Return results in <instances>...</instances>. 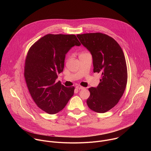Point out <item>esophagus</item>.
<instances>
[{
  "instance_id": "obj_1",
  "label": "esophagus",
  "mask_w": 151,
  "mask_h": 151,
  "mask_svg": "<svg viewBox=\"0 0 151 151\" xmlns=\"http://www.w3.org/2000/svg\"><path fill=\"white\" fill-rule=\"evenodd\" d=\"M76 88L77 89H79V90H83V89L85 88L84 87H82V86H81V85H77L76 87Z\"/></svg>"
}]
</instances>
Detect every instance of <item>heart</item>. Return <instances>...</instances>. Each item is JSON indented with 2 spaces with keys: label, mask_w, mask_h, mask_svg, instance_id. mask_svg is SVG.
Returning <instances> with one entry per match:
<instances>
[{
  "label": "heart",
  "mask_w": 151,
  "mask_h": 151,
  "mask_svg": "<svg viewBox=\"0 0 151 151\" xmlns=\"http://www.w3.org/2000/svg\"><path fill=\"white\" fill-rule=\"evenodd\" d=\"M84 54V53H81L80 55H81V54Z\"/></svg>",
  "instance_id": "heart-1"
}]
</instances>
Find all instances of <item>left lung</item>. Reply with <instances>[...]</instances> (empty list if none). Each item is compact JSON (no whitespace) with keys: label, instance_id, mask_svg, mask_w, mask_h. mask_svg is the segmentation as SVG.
Returning a JSON list of instances; mask_svg holds the SVG:
<instances>
[{"label":"left lung","instance_id":"left-lung-1","mask_svg":"<svg viewBox=\"0 0 151 151\" xmlns=\"http://www.w3.org/2000/svg\"><path fill=\"white\" fill-rule=\"evenodd\" d=\"M77 37L92 55L94 73L101 74L97 87L88 88L87 105L97 113L106 112L116 106L126 88L128 76L124 52L118 43L106 34L84 33Z\"/></svg>","mask_w":151,"mask_h":151}]
</instances>
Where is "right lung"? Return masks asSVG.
Masks as SVG:
<instances>
[{
  "instance_id": "1",
  "label": "right lung",
  "mask_w": 151,
  "mask_h": 151,
  "mask_svg": "<svg viewBox=\"0 0 151 151\" xmlns=\"http://www.w3.org/2000/svg\"><path fill=\"white\" fill-rule=\"evenodd\" d=\"M81 43L75 35L48 34L30 48L25 60L24 78L29 91L40 109L55 114L66 106L74 93V87L55 82L63 71L65 55Z\"/></svg>"
}]
</instances>
